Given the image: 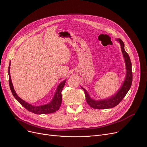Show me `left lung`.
<instances>
[{
    "label": "left lung",
    "mask_w": 147,
    "mask_h": 147,
    "mask_svg": "<svg viewBox=\"0 0 147 147\" xmlns=\"http://www.w3.org/2000/svg\"><path fill=\"white\" fill-rule=\"evenodd\" d=\"M118 41L121 48V52L123 53V57L124 58L125 63V67H126V76L125 80L123 85L121 86L118 91L113 95V96L109 98L101 100H95L91 98L89 96V94L86 91L85 89L83 87H81L85 92L86 100L87 101V103L90 106V107L94 108V109H109V108L114 107L118 105L120 102L121 101L127 93L128 92L129 89L131 87L132 84V70H131V63L130 59V57L127 53L125 50H124V44L119 38L117 39Z\"/></svg>",
    "instance_id": "8db88e82"
}]
</instances>
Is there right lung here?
<instances>
[{
  "label": "right lung",
  "instance_id": "1",
  "mask_svg": "<svg viewBox=\"0 0 147 147\" xmlns=\"http://www.w3.org/2000/svg\"><path fill=\"white\" fill-rule=\"evenodd\" d=\"M10 65L9 63V67H8V74H9V85L11 89V92L13 95L14 98L20 103L24 108L29 111V112H32L36 114H47V113H51L56 112V111H58L59 107L62 103V94L61 92L63 89V86H64L66 80H63L62 82L60 83L58 88L56 89V91L54 97L52 100V101L50 102L47 105H44L42 106H35L29 104L27 102L23 100L22 98L19 97L17 93L16 92L13 85L11 82V78L10 76Z\"/></svg>",
  "mask_w": 147,
  "mask_h": 147
}]
</instances>
